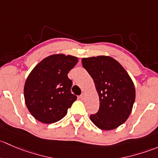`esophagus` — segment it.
<instances>
[{"label":"esophagus","instance_id":"obj_1","mask_svg":"<svg viewBox=\"0 0 158 158\" xmlns=\"http://www.w3.org/2000/svg\"><path fill=\"white\" fill-rule=\"evenodd\" d=\"M85 97H86V94H85V93H82V94H81V97H81V100H84Z\"/></svg>","mask_w":158,"mask_h":158}]
</instances>
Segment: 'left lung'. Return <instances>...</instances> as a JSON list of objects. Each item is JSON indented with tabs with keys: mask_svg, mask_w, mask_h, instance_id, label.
<instances>
[{
	"mask_svg": "<svg viewBox=\"0 0 158 158\" xmlns=\"http://www.w3.org/2000/svg\"><path fill=\"white\" fill-rule=\"evenodd\" d=\"M83 67L91 76L100 99V109L90 115L92 123L102 130H113L127 120L135 100L134 83L125 68L106 55L84 58Z\"/></svg>",
	"mask_w": 158,
	"mask_h": 158,
	"instance_id": "1",
	"label": "left lung"
}]
</instances>
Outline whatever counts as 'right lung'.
<instances>
[{"instance_id": "obj_1", "label": "right lung", "mask_w": 158, "mask_h": 158, "mask_svg": "<svg viewBox=\"0 0 158 158\" xmlns=\"http://www.w3.org/2000/svg\"><path fill=\"white\" fill-rule=\"evenodd\" d=\"M78 58L54 54L42 60L30 73L24 85V99L31 115L41 123L61 120L77 100L71 93L72 81L68 74Z\"/></svg>"}]
</instances>
